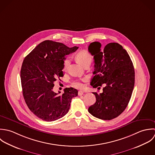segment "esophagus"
<instances>
[{"label": "esophagus", "mask_w": 155, "mask_h": 155, "mask_svg": "<svg viewBox=\"0 0 155 155\" xmlns=\"http://www.w3.org/2000/svg\"><path fill=\"white\" fill-rule=\"evenodd\" d=\"M83 93H84V92L83 91H78V96H81V95L83 94Z\"/></svg>", "instance_id": "obj_1"}]
</instances>
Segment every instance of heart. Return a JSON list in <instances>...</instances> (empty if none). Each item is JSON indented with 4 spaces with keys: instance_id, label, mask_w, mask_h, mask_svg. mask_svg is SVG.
Returning a JSON list of instances; mask_svg holds the SVG:
<instances>
[{
    "instance_id": "b5f03b06",
    "label": "heart",
    "mask_w": 155,
    "mask_h": 155,
    "mask_svg": "<svg viewBox=\"0 0 155 155\" xmlns=\"http://www.w3.org/2000/svg\"><path fill=\"white\" fill-rule=\"evenodd\" d=\"M75 58H76V59L78 61V62H79L80 64H81L83 66H84L86 63H91L92 61V56L91 55V54L87 50H84L78 51L76 54ZM69 62L70 61L69 58H66L64 60V63H63L64 70L67 69L69 64ZM85 80L86 79H84L83 80ZM72 85L74 87L77 89H82L84 87L83 84L79 81H75L73 82Z\"/></svg>"
}]
</instances>
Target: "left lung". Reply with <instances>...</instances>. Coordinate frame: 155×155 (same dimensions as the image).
I'll return each instance as SVG.
<instances>
[{
	"label": "left lung",
	"instance_id": "1",
	"mask_svg": "<svg viewBox=\"0 0 155 155\" xmlns=\"http://www.w3.org/2000/svg\"><path fill=\"white\" fill-rule=\"evenodd\" d=\"M99 42H92L88 48L94 58V74L91 85L94 88L105 86L96 96V102L89 112L102 120H111L121 114L126 108L134 87L135 71L132 61L118 43L108 44L101 50ZM99 88V87H98Z\"/></svg>",
	"mask_w": 155,
	"mask_h": 155
}]
</instances>
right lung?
I'll return each instance as SVG.
<instances>
[{"label":"right lung","instance_id":"1","mask_svg":"<svg viewBox=\"0 0 155 155\" xmlns=\"http://www.w3.org/2000/svg\"><path fill=\"white\" fill-rule=\"evenodd\" d=\"M78 47L46 40L38 44L25 58L20 71L23 94L31 112L47 122L62 118L69 110L78 91L66 88L62 95L53 91L54 83L63 76L64 56Z\"/></svg>","mask_w":155,"mask_h":155}]
</instances>
